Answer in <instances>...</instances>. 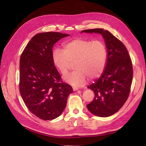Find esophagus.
Instances as JSON below:
<instances>
[{"instance_id": "obj_1", "label": "esophagus", "mask_w": 146, "mask_h": 146, "mask_svg": "<svg viewBox=\"0 0 146 146\" xmlns=\"http://www.w3.org/2000/svg\"><path fill=\"white\" fill-rule=\"evenodd\" d=\"M73 91H77L78 90V88H77V87H73Z\"/></svg>"}]
</instances>
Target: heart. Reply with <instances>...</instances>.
<instances>
[{
  "label": "heart",
  "instance_id": "b5f03b06",
  "mask_svg": "<svg viewBox=\"0 0 146 146\" xmlns=\"http://www.w3.org/2000/svg\"><path fill=\"white\" fill-rule=\"evenodd\" d=\"M107 60V48L100 41L76 39L64 43L63 49L55 48L52 52L53 63L63 76L68 72L74 63L76 70L64 80L75 86L83 85L88 77L93 80L100 76Z\"/></svg>",
  "mask_w": 146,
  "mask_h": 146
}]
</instances>
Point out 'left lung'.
I'll use <instances>...</instances> for the list:
<instances>
[{
	"instance_id": "1",
	"label": "left lung",
	"mask_w": 146,
	"mask_h": 146,
	"mask_svg": "<svg viewBox=\"0 0 146 146\" xmlns=\"http://www.w3.org/2000/svg\"><path fill=\"white\" fill-rule=\"evenodd\" d=\"M82 32L100 33L105 42L107 64L101 76L88 86L95 96L86 107L95 116L108 117L117 112L129 98L133 78L130 57L123 44L108 30L96 29Z\"/></svg>"
}]
</instances>
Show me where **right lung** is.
Segmentation results:
<instances>
[{"label": "right lung", "mask_w": 146, "mask_h": 146, "mask_svg": "<svg viewBox=\"0 0 146 146\" xmlns=\"http://www.w3.org/2000/svg\"><path fill=\"white\" fill-rule=\"evenodd\" d=\"M69 35L39 33L31 39L20 58L19 91L31 113L42 120L60 116L72 88L61 80L52 61V48Z\"/></svg>", "instance_id": "1"}]
</instances>
